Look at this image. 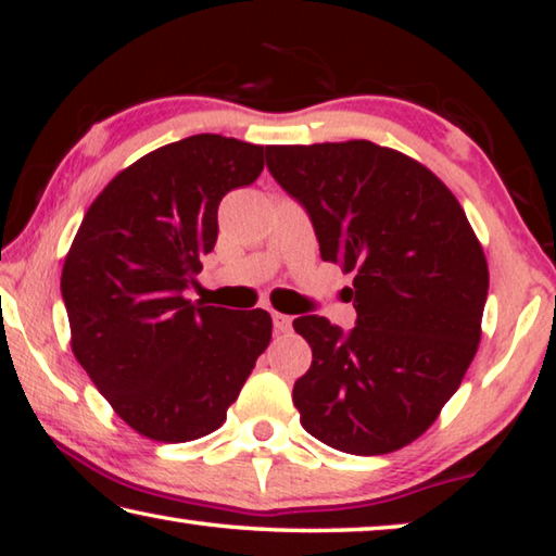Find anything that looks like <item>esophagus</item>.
I'll list each match as a JSON object with an SVG mask.
<instances>
[{
	"instance_id": "esophagus-1",
	"label": "esophagus",
	"mask_w": 556,
	"mask_h": 556,
	"mask_svg": "<svg viewBox=\"0 0 556 556\" xmlns=\"http://www.w3.org/2000/svg\"><path fill=\"white\" fill-rule=\"evenodd\" d=\"M271 321H275V328H277L279 333H287V331H291V316L275 312V314H271Z\"/></svg>"
}]
</instances>
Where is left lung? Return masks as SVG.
I'll return each mask as SVG.
<instances>
[{
  "mask_svg": "<svg viewBox=\"0 0 556 556\" xmlns=\"http://www.w3.org/2000/svg\"><path fill=\"white\" fill-rule=\"evenodd\" d=\"M267 166L312 215L321 257L353 275L351 333L294 321L314 355L291 392L301 427L345 454H392L434 425L481 343V240L446 184L397 149L271 144Z\"/></svg>",
  "mask_w": 556,
  "mask_h": 556,
  "instance_id": "8db88e82",
  "label": "left lung"
}]
</instances>
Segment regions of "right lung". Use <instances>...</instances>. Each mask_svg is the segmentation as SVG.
Returning a JSON list of instances; mask_svg holds the SVG:
<instances>
[{
	"mask_svg": "<svg viewBox=\"0 0 556 556\" xmlns=\"http://www.w3.org/2000/svg\"><path fill=\"white\" fill-rule=\"evenodd\" d=\"M265 147L193 135L112 178L83 218L61 291L75 361L137 434L184 444L218 429L271 338L262 308L184 296L218 240V205Z\"/></svg>",
	"mask_w": 556,
	"mask_h": 556,
	"instance_id": "obj_1",
	"label": "right lung"
}]
</instances>
